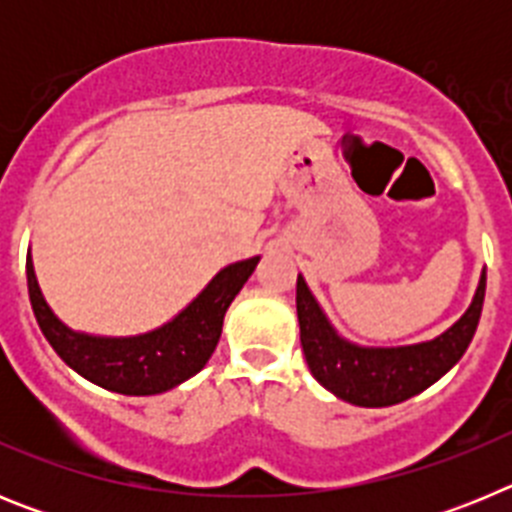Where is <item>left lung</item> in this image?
<instances>
[{"instance_id":"obj_1","label":"left lung","mask_w":512,"mask_h":512,"mask_svg":"<svg viewBox=\"0 0 512 512\" xmlns=\"http://www.w3.org/2000/svg\"><path fill=\"white\" fill-rule=\"evenodd\" d=\"M487 271L482 269L474 297L454 325L431 341L408 346H361L333 328L330 318L297 274V320L310 374L338 400L359 408H387L420 395L464 356L485 302Z\"/></svg>"}]
</instances>
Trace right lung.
I'll use <instances>...</instances> for the list:
<instances>
[{
    "label": "right lung",
    "mask_w": 512,
    "mask_h": 512,
    "mask_svg": "<svg viewBox=\"0 0 512 512\" xmlns=\"http://www.w3.org/2000/svg\"><path fill=\"white\" fill-rule=\"evenodd\" d=\"M261 256L223 266L184 310L138 336H97L74 330L45 302L27 253V292L45 341L76 374L117 395H161L205 369L215 351L230 302L241 292Z\"/></svg>",
    "instance_id": "add662e5"
}]
</instances>
